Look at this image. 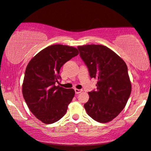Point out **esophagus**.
<instances>
[{
  "instance_id": "esophagus-1",
  "label": "esophagus",
  "mask_w": 151,
  "mask_h": 151,
  "mask_svg": "<svg viewBox=\"0 0 151 151\" xmlns=\"http://www.w3.org/2000/svg\"><path fill=\"white\" fill-rule=\"evenodd\" d=\"M74 91H75V93H76V94H79L80 92H82V90L77 89V88H75V89H74Z\"/></svg>"
}]
</instances>
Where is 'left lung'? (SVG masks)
I'll return each mask as SVG.
<instances>
[{
	"instance_id": "8db88e82",
	"label": "left lung",
	"mask_w": 151,
	"mask_h": 151,
	"mask_svg": "<svg viewBox=\"0 0 151 151\" xmlns=\"http://www.w3.org/2000/svg\"><path fill=\"white\" fill-rule=\"evenodd\" d=\"M77 48L90 77L97 80L96 90L88 92L89 99L84 108L94 120L107 123L122 111L131 93L127 65L106 46L92 44Z\"/></svg>"
}]
</instances>
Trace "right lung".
Here are the masks:
<instances>
[{
  "mask_svg": "<svg viewBox=\"0 0 151 151\" xmlns=\"http://www.w3.org/2000/svg\"><path fill=\"white\" fill-rule=\"evenodd\" d=\"M79 55L76 47L52 45L40 51L26 68L22 92L30 111L44 124L59 121L73 99V89L55 86L62 65Z\"/></svg>",
  "mask_w": 151,
  "mask_h": 151,
  "instance_id": "add662e5",
  "label": "right lung"
}]
</instances>
